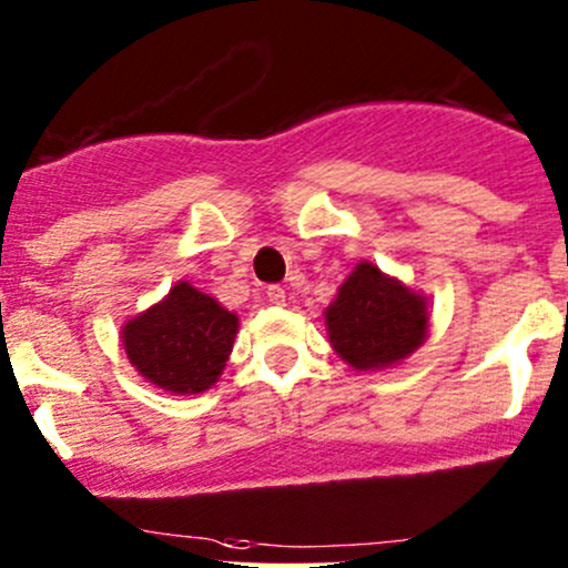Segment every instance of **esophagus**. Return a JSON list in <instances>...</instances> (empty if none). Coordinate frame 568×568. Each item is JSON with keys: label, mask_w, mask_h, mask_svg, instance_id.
<instances>
[{"label": "esophagus", "mask_w": 568, "mask_h": 568, "mask_svg": "<svg viewBox=\"0 0 568 568\" xmlns=\"http://www.w3.org/2000/svg\"><path fill=\"white\" fill-rule=\"evenodd\" d=\"M266 298H270L274 307H283V304H285V288H280V285H270V288H266Z\"/></svg>", "instance_id": "34e87169"}]
</instances>
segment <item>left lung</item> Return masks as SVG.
<instances>
[{"mask_svg":"<svg viewBox=\"0 0 568 568\" xmlns=\"http://www.w3.org/2000/svg\"><path fill=\"white\" fill-rule=\"evenodd\" d=\"M328 342L345 364L377 372L398 364L428 334V302L402 280L361 261L326 307Z\"/></svg>","mask_w":568,"mask_h":568,"instance_id":"1","label":"left lung"}]
</instances>
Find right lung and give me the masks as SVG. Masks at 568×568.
<instances>
[{"label":"right lung","mask_w":568,"mask_h":568,"mask_svg":"<svg viewBox=\"0 0 568 568\" xmlns=\"http://www.w3.org/2000/svg\"><path fill=\"white\" fill-rule=\"evenodd\" d=\"M240 317L191 283L174 288L121 328L129 361L170 394H202L217 383L234 347Z\"/></svg>","instance_id":"1"}]
</instances>
